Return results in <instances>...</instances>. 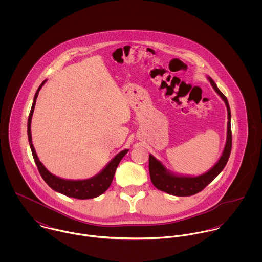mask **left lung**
I'll return each instance as SVG.
<instances>
[{
	"label": "left lung",
	"mask_w": 262,
	"mask_h": 262,
	"mask_svg": "<svg viewBox=\"0 0 262 262\" xmlns=\"http://www.w3.org/2000/svg\"><path fill=\"white\" fill-rule=\"evenodd\" d=\"M208 80L211 82L215 92L220 96L224 101L227 113H228V122H227V138L225 143L224 149L218 159V161L205 173L200 176H188V174H180L174 173L171 170L167 169L165 165L155 158L152 154H149V174L153 186L177 196H187L192 195L201 191L212 183L217 176L224 169L225 165L229 159L231 148H232V133H231V111L229 103L223 93L218 89L216 82L207 75Z\"/></svg>",
	"instance_id": "obj_1"
}]
</instances>
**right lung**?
Returning a JSON list of instances; mask_svg holds the SVG:
<instances>
[{
    "label": "right lung",
    "instance_id": "obj_1",
    "mask_svg": "<svg viewBox=\"0 0 262 262\" xmlns=\"http://www.w3.org/2000/svg\"><path fill=\"white\" fill-rule=\"evenodd\" d=\"M45 82H46V79L42 81V83L39 85L36 91V94L33 99V104L31 107V111L28 117V125H27L28 140H29V144L32 151L34 161L37 165L39 173L44 180V182L53 190L59 193H62L67 196L75 198L78 200H88V199L97 198L102 193H104L111 186L117 166L119 165L121 159L124 157V155L129 151V149L120 151L117 155L113 157L112 159L107 163V165L98 174L86 180H67L51 173L39 160L35 148L32 144V135H31V121H32V116L34 112L35 104H36V99H37L39 91L41 90V88Z\"/></svg>",
    "mask_w": 262,
    "mask_h": 262
}]
</instances>
